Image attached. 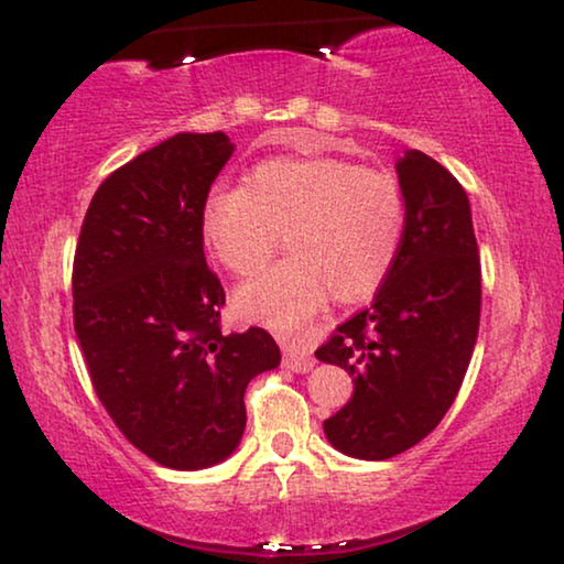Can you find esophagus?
I'll return each instance as SVG.
<instances>
[{"mask_svg": "<svg viewBox=\"0 0 564 564\" xmlns=\"http://www.w3.org/2000/svg\"><path fill=\"white\" fill-rule=\"evenodd\" d=\"M282 365L292 369V372H307V369H313L315 361L311 354H307L305 349H300V346H288V349H284Z\"/></svg>", "mask_w": 564, "mask_h": 564, "instance_id": "34e87169", "label": "esophagus"}]
</instances>
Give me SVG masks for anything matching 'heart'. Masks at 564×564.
<instances>
[{
	"label": "heart",
	"mask_w": 564,
	"mask_h": 564,
	"mask_svg": "<svg viewBox=\"0 0 564 564\" xmlns=\"http://www.w3.org/2000/svg\"><path fill=\"white\" fill-rule=\"evenodd\" d=\"M395 180L336 156L261 161L246 187H215L203 205V236L228 272L251 276L282 241L290 257L238 290L246 318L292 330L334 292L354 303L380 288L403 238Z\"/></svg>",
	"instance_id": "heart-1"
}]
</instances>
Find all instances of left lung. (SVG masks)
I'll use <instances>...</instances> for the list:
<instances>
[{
	"instance_id": "8db88e82",
	"label": "left lung",
	"mask_w": 564,
	"mask_h": 564,
	"mask_svg": "<svg viewBox=\"0 0 564 564\" xmlns=\"http://www.w3.org/2000/svg\"><path fill=\"white\" fill-rule=\"evenodd\" d=\"M405 226L372 305L341 323L315 357L354 377L323 421L357 459H390L438 426L457 398L480 328V257L467 192L421 151L398 161Z\"/></svg>"
}]
</instances>
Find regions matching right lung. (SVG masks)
Returning a JSON list of instances; mask_svg holds the SVG:
<instances>
[{"label":"right lung","instance_id":"right-lung-1","mask_svg":"<svg viewBox=\"0 0 564 564\" xmlns=\"http://www.w3.org/2000/svg\"><path fill=\"white\" fill-rule=\"evenodd\" d=\"M234 143L176 133L115 169L74 253V330L99 403L135 449L172 469L234 454L243 392L280 365L264 328L223 334L226 292L203 251V205Z\"/></svg>","mask_w":564,"mask_h":564}]
</instances>
